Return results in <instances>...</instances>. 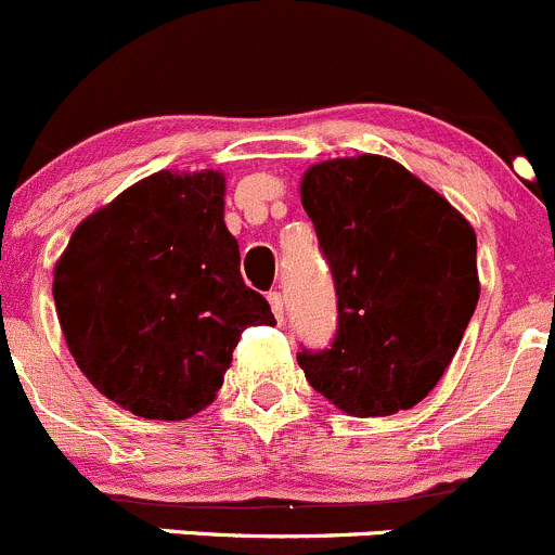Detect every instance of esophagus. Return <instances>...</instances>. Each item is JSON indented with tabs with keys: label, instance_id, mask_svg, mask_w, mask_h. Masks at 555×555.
<instances>
[{
	"label": "esophagus",
	"instance_id": "obj_1",
	"mask_svg": "<svg viewBox=\"0 0 555 555\" xmlns=\"http://www.w3.org/2000/svg\"><path fill=\"white\" fill-rule=\"evenodd\" d=\"M267 299H270L272 312H275L278 321H283V315H285V301H283V294H280V291H270V296H267Z\"/></svg>",
	"mask_w": 555,
	"mask_h": 555
}]
</instances>
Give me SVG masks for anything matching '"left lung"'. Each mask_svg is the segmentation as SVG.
I'll return each mask as SVG.
<instances>
[{"instance_id":"8db88e82","label":"left lung","mask_w":555,"mask_h":555,"mask_svg":"<svg viewBox=\"0 0 555 555\" xmlns=\"http://www.w3.org/2000/svg\"><path fill=\"white\" fill-rule=\"evenodd\" d=\"M301 207L337 288L334 343L296 356L307 383L356 418L410 410L440 383L480 299L475 229L370 153L312 164Z\"/></svg>"}]
</instances>
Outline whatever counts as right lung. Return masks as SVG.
I'll list each match as a JSON object with an SVG mask.
<instances>
[{
    "label": "right lung",
    "mask_w": 555,
    "mask_h": 555,
    "mask_svg": "<svg viewBox=\"0 0 555 555\" xmlns=\"http://www.w3.org/2000/svg\"><path fill=\"white\" fill-rule=\"evenodd\" d=\"M221 172H162L99 207L53 270L69 353L140 418L183 421L223 386L240 334L275 323L240 275Z\"/></svg>",
    "instance_id": "add662e5"
}]
</instances>
